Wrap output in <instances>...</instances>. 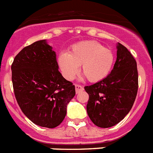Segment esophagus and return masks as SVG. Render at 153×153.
I'll return each instance as SVG.
<instances>
[{"label": "esophagus", "mask_w": 153, "mask_h": 153, "mask_svg": "<svg viewBox=\"0 0 153 153\" xmlns=\"http://www.w3.org/2000/svg\"><path fill=\"white\" fill-rule=\"evenodd\" d=\"M75 88H76V93L78 94L79 92H81L82 91H84V88L83 86L79 85V84H75Z\"/></svg>", "instance_id": "1"}]
</instances>
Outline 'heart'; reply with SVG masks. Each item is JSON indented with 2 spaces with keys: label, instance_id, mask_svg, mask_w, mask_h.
<instances>
[{
  "label": "heart",
  "instance_id": "1",
  "mask_svg": "<svg viewBox=\"0 0 153 153\" xmlns=\"http://www.w3.org/2000/svg\"><path fill=\"white\" fill-rule=\"evenodd\" d=\"M114 63V55L96 41H82L74 44L69 54L62 52L59 57V65L63 76L73 79L80 65L82 74L91 82L100 81L109 74Z\"/></svg>",
  "mask_w": 153,
  "mask_h": 153
}]
</instances>
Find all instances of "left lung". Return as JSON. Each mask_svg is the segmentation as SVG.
I'll use <instances>...</instances> for the list:
<instances>
[{
  "instance_id": "1",
  "label": "left lung",
  "mask_w": 153,
  "mask_h": 153,
  "mask_svg": "<svg viewBox=\"0 0 153 153\" xmlns=\"http://www.w3.org/2000/svg\"><path fill=\"white\" fill-rule=\"evenodd\" d=\"M84 89L89 94L87 112L94 124L107 128L120 123L131 111L138 89L137 62L127 48L118 43L110 74Z\"/></svg>"
}]
</instances>
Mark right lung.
<instances>
[{
	"label": "right lung",
	"instance_id": "add662e5",
	"mask_svg": "<svg viewBox=\"0 0 153 153\" xmlns=\"http://www.w3.org/2000/svg\"><path fill=\"white\" fill-rule=\"evenodd\" d=\"M11 80L18 104L33 123L54 128L62 122L75 86L59 71L56 54L46 40L25 47L15 57Z\"/></svg>",
	"mask_w": 153,
	"mask_h": 153
}]
</instances>
